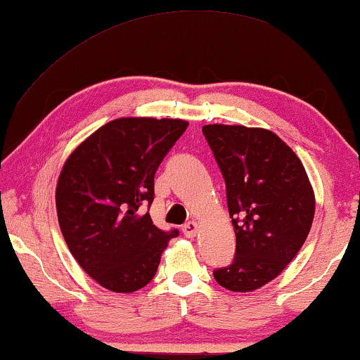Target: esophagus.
Wrapping results in <instances>:
<instances>
[{
    "label": "esophagus",
    "instance_id": "obj_1",
    "mask_svg": "<svg viewBox=\"0 0 360 360\" xmlns=\"http://www.w3.org/2000/svg\"><path fill=\"white\" fill-rule=\"evenodd\" d=\"M200 226L196 221H188V223L184 224V228H181V231H184V234L186 236V238H195L196 233H198Z\"/></svg>",
    "mask_w": 360,
    "mask_h": 360
}]
</instances>
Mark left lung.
I'll list each match as a JSON object with an SVG mask.
<instances>
[{
    "label": "left lung",
    "instance_id": "1",
    "mask_svg": "<svg viewBox=\"0 0 360 360\" xmlns=\"http://www.w3.org/2000/svg\"><path fill=\"white\" fill-rule=\"evenodd\" d=\"M203 134L226 184L236 255L213 275L231 292H252L292 262L311 229L314 193L297 154L269 129L208 124Z\"/></svg>",
    "mask_w": 360,
    "mask_h": 360
}]
</instances>
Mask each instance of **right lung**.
<instances>
[{
  "mask_svg": "<svg viewBox=\"0 0 360 360\" xmlns=\"http://www.w3.org/2000/svg\"><path fill=\"white\" fill-rule=\"evenodd\" d=\"M188 122L120 117L68 157L56 190L58 224L80 267L111 292H136L154 278L179 231H162L142 206L154 201V175Z\"/></svg>",
  "mask_w": 360,
  "mask_h": 360,
  "instance_id": "obj_1",
  "label": "right lung"
}]
</instances>
